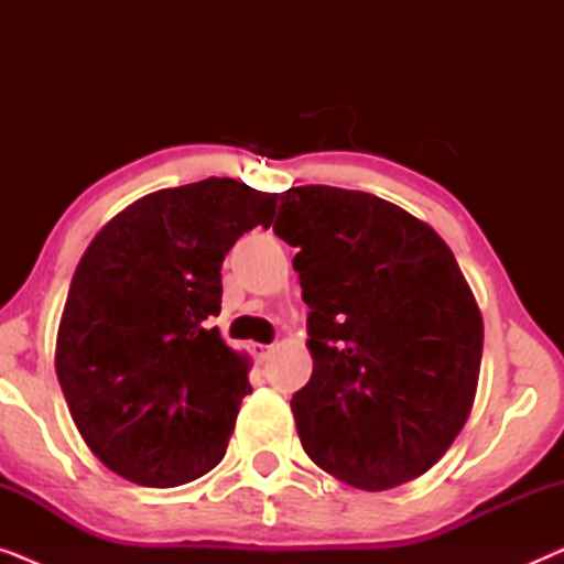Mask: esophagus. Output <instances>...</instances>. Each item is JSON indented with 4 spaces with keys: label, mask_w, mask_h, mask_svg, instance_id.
<instances>
[{
    "label": "esophagus",
    "mask_w": 564,
    "mask_h": 564,
    "mask_svg": "<svg viewBox=\"0 0 564 564\" xmlns=\"http://www.w3.org/2000/svg\"><path fill=\"white\" fill-rule=\"evenodd\" d=\"M251 351H253V357H257L259 361H267L269 354H272V346H267V344H251Z\"/></svg>",
    "instance_id": "esophagus-1"
}]
</instances>
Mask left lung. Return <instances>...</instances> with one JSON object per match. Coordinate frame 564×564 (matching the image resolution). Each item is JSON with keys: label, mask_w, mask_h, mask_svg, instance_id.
Returning <instances> with one entry per match:
<instances>
[{"label": "left lung", "mask_w": 564, "mask_h": 564, "mask_svg": "<svg viewBox=\"0 0 564 564\" xmlns=\"http://www.w3.org/2000/svg\"><path fill=\"white\" fill-rule=\"evenodd\" d=\"M274 234L311 307L313 375L292 395L307 457L361 490L423 475L480 377L482 315L452 249L403 207L326 184L284 192Z\"/></svg>", "instance_id": "8db88e82"}]
</instances>
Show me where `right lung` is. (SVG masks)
<instances>
[{"instance_id": "right-lung-1", "label": "right lung", "mask_w": 564, "mask_h": 564, "mask_svg": "<svg viewBox=\"0 0 564 564\" xmlns=\"http://www.w3.org/2000/svg\"><path fill=\"white\" fill-rule=\"evenodd\" d=\"M274 210L272 192L210 176L135 199L91 238L61 315L56 375L112 473L174 488L226 457L249 357L207 318L220 313L226 253Z\"/></svg>"}]
</instances>
